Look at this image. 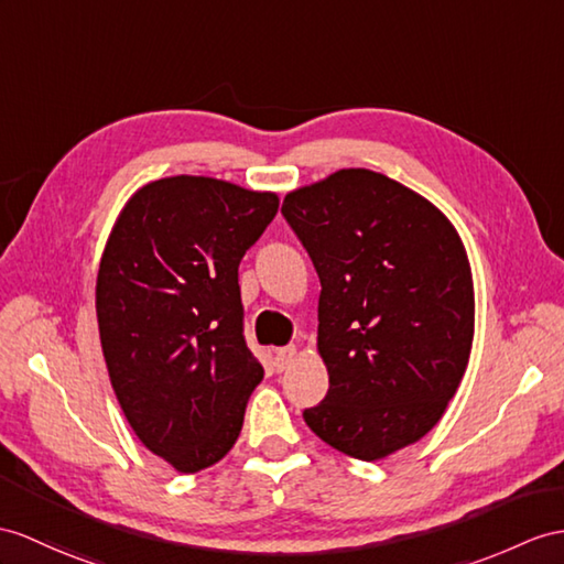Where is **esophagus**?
I'll use <instances>...</instances> for the list:
<instances>
[{
	"label": "esophagus",
	"instance_id": "obj_1",
	"mask_svg": "<svg viewBox=\"0 0 564 564\" xmlns=\"http://www.w3.org/2000/svg\"><path fill=\"white\" fill-rule=\"evenodd\" d=\"M294 356H296V349H294V347H282V349H278V351H274V368L284 370L286 366H290V364L294 361Z\"/></svg>",
	"mask_w": 564,
	"mask_h": 564
}]
</instances>
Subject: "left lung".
Segmentation results:
<instances>
[{
    "mask_svg": "<svg viewBox=\"0 0 564 564\" xmlns=\"http://www.w3.org/2000/svg\"><path fill=\"white\" fill-rule=\"evenodd\" d=\"M282 215L321 278L329 390L304 409L308 429L361 462L421 441L455 397L474 341V282L457 229L370 170L292 191Z\"/></svg>",
    "mask_w": 564,
    "mask_h": 564,
    "instance_id": "1",
    "label": "left lung"
}]
</instances>
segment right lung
Wrapping results in <instances>:
<instances>
[{"label":"right lung","mask_w":564,"mask_h":564,"mask_svg":"<svg viewBox=\"0 0 564 564\" xmlns=\"http://www.w3.org/2000/svg\"><path fill=\"white\" fill-rule=\"evenodd\" d=\"M278 208L274 194L167 176L135 191L107 239L95 308L109 380L139 441L182 474L235 447L263 380L239 263Z\"/></svg>","instance_id":"right-lung-1"}]
</instances>
